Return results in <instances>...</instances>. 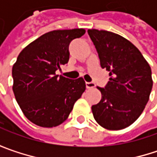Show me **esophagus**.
<instances>
[{
    "label": "esophagus",
    "mask_w": 157,
    "mask_h": 157,
    "mask_svg": "<svg viewBox=\"0 0 157 157\" xmlns=\"http://www.w3.org/2000/svg\"><path fill=\"white\" fill-rule=\"evenodd\" d=\"M85 85H86V88L87 89H92V88H94V87H95V83L94 82H85Z\"/></svg>",
    "instance_id": "esophagus-1"
}]
</instances>
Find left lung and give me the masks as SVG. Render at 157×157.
Masks as SVG:
<instances>
[{
	"mask_svg": "<svg viewBox=\"0 0 157 157\" xmlns=\"http://www.w3.org/2000/svg\"><path fill=\"white\" fill-rule=\"evenodd\" d=\"M102 68L109 72L105 88L97 87L101 101L92 106L95 121L108 130H121L141 115L153 87L150 65L140 51L123 36L89 29Z\"/></svg>",
	"mask_w": 157,
	"mask_h": 157,
	"instance_id": "left-lung-1",
	"label": "left lung"
}]
</instances>
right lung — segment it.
<instances>
[{
	"instance_id": "add662e5",
	"label": "right lung",
	"mask_w": 157,
	"mask_h": 157,
	"mask_svg": "<svg viewBox=\"0 0 157 157\" xmlns=\"http://www.w3.org/2000/svg\"><path fill=\"white\" fill-rule=\"evenodd\" d=\"M84 29L46 33L24 48L13 66V91L23 114L42 127L63 123L85 91V82L58 76L55 72L69 61V44Z\"/></svg>"
}]
</instances>
